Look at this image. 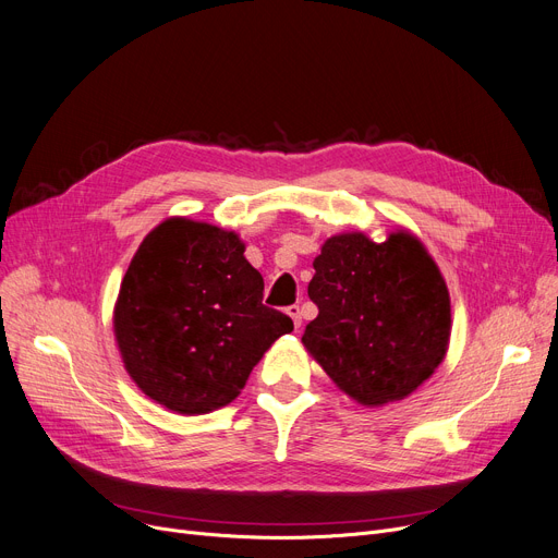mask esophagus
<instances>
[{
    "label": "esophagus",
    "mask_w": 558,
    "mask_h": 558,
    "mask_svg": "<svg viewBox=\"0 0 558 558\" xmlns=\"http://www.w3.org/2000/svg\"><path fill=\"white\" fill-rule=\"evenodd\" d=\"M287 314L291 316V320H294V326H296V328H301V324H303L301 307H299V305H289V307H287Z\"/></svg>",
    "instance_id": "obj_1"
}]
</instances>
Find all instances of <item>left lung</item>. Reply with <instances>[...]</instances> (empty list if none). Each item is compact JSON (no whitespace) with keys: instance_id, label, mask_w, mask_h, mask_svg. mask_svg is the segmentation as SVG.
Instances as JSON below:
<instances>
[{"instance_id":"obj_1","label":"left lung","mask_w":558,"mask_h":558,"mask_svg":"<svg viewBox=\"0 0 558 558\" xmlns=\"http://www.w3.org/2000/svg\"><path fill=\"white\" fill-rule=\"evenodd\" d=\"M307 294L318 316L303 343L362 404L402 400L446 357L450 294L414 234L400 230L383 244L335 234L314 259Z\"/></svg>"}]
</instances>
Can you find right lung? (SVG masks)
Returning <instances> with one entry per match:
<instances>
[{
  "label": "right lung",
  "mask_w": 558,
  "mask_h": 558,
  "mask_svg": "<svg viewBox=\"0 0 558 558\" xmlns=\"http://www.w3.org/2000/svg\"><path fill=\"white\" fill-rule=\"evenodd\" d=\"M262 291L234 232L183 217L154 228L114 305L133 383L179 414L232 402L267 348L294 330L287 314L262 303Z\"/></svg>",
  "instance_id": "right-lung-1"
}]
</instances>
